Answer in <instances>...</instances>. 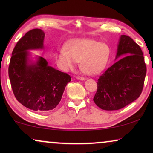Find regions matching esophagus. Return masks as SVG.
<instances>
[{"instance_id": "1", "label": "esophagus", "mask_w": 153, "mask_h": 153, "mask_svg": "<svg viewBox=\"0 0 153 153\" xmlns=\"http://www.w3.org/2000/svg\"><path fill=\"white\" fill-rule=\"evenodd\" d=\"M76 78L78 79V80H85V77H83V76H77Z\"/></svg>"}]
</instances>
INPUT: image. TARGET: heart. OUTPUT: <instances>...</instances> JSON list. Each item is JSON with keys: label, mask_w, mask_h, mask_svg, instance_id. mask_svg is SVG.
Listing matches in <instances>:
<instances>
[{"label": "heart", "mask_w": 153, "mask_h": 153, "mask_svg": "<svg viewBox=\"0 0 153 153\" xmlns=\"http://www.w3.org/2000/svg\"><path fill=\"white\" fill-rule=\"evenodd\" d=\"M65 50L57 56V62L62 70H73L76 62L88 74H97L104 70L110 56L108 45L88 39H77L70 42Z\"/></svg>", "instance_id": "heart-1"}]
</instances>
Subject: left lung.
Returning <instances> with one entry per match:
<instances>
[{
    "mask_svg": "<svg viewBox=\"0 0 153 153\" xmlns=\"http://www.w3.org/2000/svg\"><path fill=\"white\" fill-rule=\"evenodd\" d=\"M117 60L99 76L93 101L106 111L119 110L139 97L143 88L146 65L141 47L131 37L122 35Z\"/></svg>",
    "mask_w": 153,
    "mask_h": 153,
    "instance_id": "1",
    "label": "left lung"
}]
</instances>
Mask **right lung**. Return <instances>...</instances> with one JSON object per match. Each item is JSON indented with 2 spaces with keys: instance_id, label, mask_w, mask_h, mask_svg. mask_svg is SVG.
<instances>
[{
  "instance_id": "add662e5",
  "label": "right lung",
  "mask_w": 153,
  "mask_h": 153,
  "mask_svg": "<svg viewBox=\"0 0 153 153\" xmlns=\"http://www.w3.org/2000/svg\"><path fill=\"white\" fill-rule=\"evenodd\" d=\"M45 33L35 28L27 32L12 51L8 74L16 99L23 106L37 112L56 108L66 85L71 81L67 73L48 66L39 57L36 64H28L27 50L42 49Z\"/></svg>"
}]
</instances>
